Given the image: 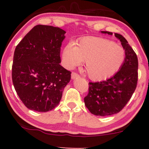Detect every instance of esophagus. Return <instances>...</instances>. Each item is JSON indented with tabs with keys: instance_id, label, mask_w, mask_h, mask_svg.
Listing matches in <instances>:
<instances>
[{
	"instance_id": "1",
	"label": "esophagus",
	"mask_w": 149,
	"mask_h": 149,
	"mask_svg": "<svg viewBox=\"0 0 149 149\" xmlns=\"http://www.w3.org/2000/svg\"><path fill=\"white\" fill-rule=\"evenodd\" d=\"M80 77V76H79V74H77V73L74 72H72V74H71V78H72V79H74L76 78H79Z\"/></svg>"
}]
</instances>
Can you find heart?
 Here are the masks:
<instances>
[{
    "mask_svg": "<svg viewBox=\"0 0 149 149\" xmlns=\"http://www.w3.org/2000/svg\"><path fill=\"white\" fill-rule=\"evenodd\" d=\"M124 49L106 38H83L74 47L66 45L62 58L66 67L72 68L85 62L86 74L93 81H103L113 76L125 60Z\"/></svg>",
    "mask_w": 149,
    "mask_h": 149,
    "instance_id": "heart-1",
    "label": "heart"
}]
</instances>
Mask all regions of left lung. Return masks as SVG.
Returning <instances> with one entry per match:
<instances>
[{"mask_svg":"<svg viewBox=\"0 0 149 149\" xmlns=\"http://www.w3.org/2000/svg\"><path fill=\"white\" fill-rule=\"evenodd\" d=\"M113 34V32L101 31ZM121 41L125 58L120 70L111 78L100 82L89 83V92L84 97L91 113L97 116H109L118 113L131 98L138 83V58L127 40L121 34L115 33Z\"/></svg>","mask_w":149,"mask_h":149,"instance_id":"obj_1","label":"left lung"}]
</instances>
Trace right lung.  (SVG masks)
<instances>
[{
    "label": "right lung",
    "mask_w": 149,
    "mask_h": 149,
    "mask_svg": "<svg viewBox=\"0 0 149 149\" xmlns=\"http://www.w3.org/2000/svg\"><path fill=\"white\" fill-rule=\"evenodd\" d=\"M66 32L52 26L37 25L16 46L12 81L28 109L47 112L58 105L71 72L60 64V47Z\"/></svg>",
    "instance_id": "add662e5"
}]
</instances>
